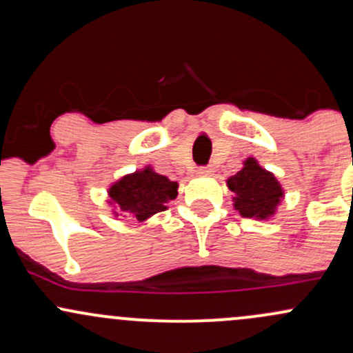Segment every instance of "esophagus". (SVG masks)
Returning <instances> with one entry per match:
<instances>
[{
  "label": "esophagus",
  "instance_id": "1",
  "mask_svg": "<svg viewBox=\"0 0 353 353\" xmlns=\"http://www.w3.org/2000/svg\"><path fill=\"white\" fill-rule=\"evenodd\" d=\"M197 172H199L201 176H212L214 168H212V165H204V168L197 169Z\"/></svg>",
  "mask_w": 353,
  "mask_h": 353
}]
</instances>
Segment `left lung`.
Listing matches in <instances>:
<instances>
[{
  "mask_svg": "<svg viewBox=\"0 0 353 353\" xmlns=\"http://www.w3.org/2000/svg\"><path fill=\"white\" fill-rule=\"evenodd\" d=\"M225 182L234 192V209L239 210L242 217L257 221L272 217L285 194L277 177L262 168L255 157H247L244 168Z\"/></svg>",
  "mask_w": 353,
  "mask_h": 353,
  "instance_id": "left-lung-1",
  "label": "left lung"
}]
</instances>
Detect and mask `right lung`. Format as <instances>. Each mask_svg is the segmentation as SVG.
Here are the masks:
<instances>
[{"label": "right lung", "mask_w": 353, "mask_h": 353, "mask_svg": "<svg viewBox=\"0 0 353 353\" xmlns=\"http://www.w3.org/2000/svg\"><path fill=\"white\" fill-rule=\"evenodd\" d=\"M179 184L157 174L151 165L125 174L108 189V204L112 214L134 217L139 222L148 221L154 214L163 212L176 199Z\"/></svg>", "instance_id": "add662e5"}]
</instances>
